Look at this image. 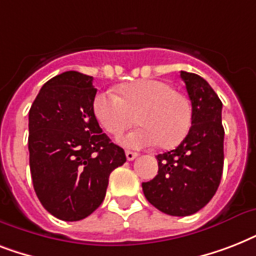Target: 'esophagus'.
<instances>
[{
	"instance_id": "34e87169",
	"label": "esophagus",
	"mask_w": 256,
	"mask_h": 256,
	"mask_svg": "<svg viewBox=\"0 0 256 256\" xmlns=\"http://www.w3.org/2000/svg\"><path fill=\"white\" fill-rule=\"evenodd\" d=\"M138 156V154L134 152H130V150H126V158H128V160H134Z\"/></svg>"
}]
</instances>
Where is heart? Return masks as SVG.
<instances>
[{"mask_svg": "<svg viewBox=\"0 0 256 256\" xmlns=\"http://www.w3.org/2000/svg\"><path fill=\"white\" fill-rule=\"evenodd\" d=\"M94 114L102 128L120 136L136 122L140 128L120 136V144L144 148L160 144L162 148L178 146L191 128L192 110L183 92L160 80H140L120 88V96L100 92L94 100Z\"/></svg>", "mask_w": 256, "mask_h": 256, "instance_id": "heart-1", "label": "heart"}]
</instances>
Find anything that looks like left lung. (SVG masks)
<instances>
[{"instance_id":"obj_1","label":"left lung","mask_w":256,"mask_h":256,"mask_svg":"<svg viewBox=\"0 0 256 256\" xmlns=\"http://www.w3.org/2000/svg\"><path fill=\"white\" fill-rule=\"evenodd\" d=\"M191 100L192 120L178 148L158 154V175L142 183L152 206L172 216H187L206 206L223 171L222 100L198 74L180 72Z\"/></svg>"}]
</instances>
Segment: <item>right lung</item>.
I'll return each instance as SVG.
<instances>
[{
	"label": "right lung",
	"instance_id": "add662e5",
	"mask_svg": "<svg viewBox=\"0 0 256 256\" xmlns=\"http://www.w3.org/2000/svg\"><path fill=\"white\" fill-rule=\"evenodd\" d=\"M92 77L65 72L42 86L29 110L34 191L56 218L76 222L104 202L108 176L126 162L94 114Z\"/></svg>",
	"mask_w": 256,
	"mask_h": 256
}]
</instances>
